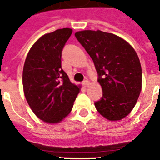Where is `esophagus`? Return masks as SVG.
<instances>
[{
	"mask_svg": "<svg viewBox=\"0 0 160 160\" xmlns=\"http://www.w3.org/2000/svg\"><path fill=\"white\" fill-rule=\"evenodd\" d=\"M83 85L85 86V87H89L90 85V81H88V80H85V81H83Z\"/></svg>",
	"mask_w": 160,
	"mask_h": 160,
	"instance_id": "esophagus-1",
	"label": "esophagus"
}]
</instances>
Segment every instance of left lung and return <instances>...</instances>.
Segmentation results:
<instances>
[{
    "mask_svg": "<svg viewBox=\"0 0 160 160\" xmlns=\"http://www.w3.org/2000/svg\"><path fill=\"white\" fill-rule=\"evenodd\" d=\"M75 36L99 74L103 96L95 103L97 111L110 121L124 119L134 109L141 91L142 69L136 51L112 33L85 30Z\"/></svg>",
    "mask_w": 160,
    "mask_h": 160,
    "instance_id": "left-lung-1",
    "label": "left lung"
}]
</instances>
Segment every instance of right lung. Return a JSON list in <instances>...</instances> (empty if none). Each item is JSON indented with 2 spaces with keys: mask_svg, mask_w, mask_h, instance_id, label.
<instances>
[{
  "mask_svg": "<svg viewBox=\"0 0 160 160\" xmlns=\"http://www.w3.org/2000/svg\"><path fill=\"white\" fill-rule=\"evenodd\" d=\"M72 29L45 34L33 44L25 60L23 90L34 114L48 124H59L70 114L81 85L70 82L61 68V51Z\"/></svg>",
  "mask_w": 160,
  "mask_h": 160,
  "instance_id": "add662e5",
  "label": "right lung"
}]
</instances>
